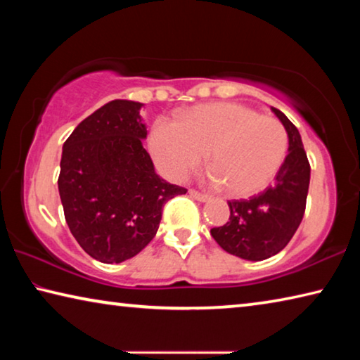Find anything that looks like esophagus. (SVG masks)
<instances>
[{"instance_id": "1", "label": "esophagus", "mask_w": 360, "mask_h": 360, "mask_svg": "<svg viewBox=\"0 0 360 360\" xmlns=\"http://www.w3.org/2000/svg\"><path fill=\"white\" fill-rule=\"evenodd\" d=\"M188 195H191V197H192L193 200H197V202H202V203L208 202V200H210V195L200 193V192H197V191H188Z\"/></svg>"}]
</instances>
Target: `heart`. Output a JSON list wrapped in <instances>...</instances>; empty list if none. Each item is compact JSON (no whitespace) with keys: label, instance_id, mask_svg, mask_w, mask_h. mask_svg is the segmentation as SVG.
Instances as JSON below:
<instances>
[{"label":"heart","instance_id":"heart-1","mask_svg":"<svg viewBox=\"0 0 360 360\" xmlns=\"http://www.w3.org/2000/svg\"><path fill=\"white\" fill-rule=\"evenodd\" d=\"M283 124L238 103H208L186 109L179 122L157 117L148 148L155 165L182 181L208 152L212 181L230 197H251L271 184L288 154Z\"/></svg>","mask_w":360,"mask_h":360}]
</instances>
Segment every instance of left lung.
<instances>
[{"instance_id":"8db88e82","label":"left lung","mask_w":360,"mask_h":360,"mask_svg":"<svg viewBox=\"0 0 360 360\" xmlns=\"http://www.w3.org/2000/svg\"><path fill=\"white\" fill-rule=\"evenodd\" d=\"M289 138V152L275 184L249 200L229 202V222L211 229L224 251L245 260H265L283 251L300 225L309 187V163L297 127L276 108Z\"/></svg>"}]
</instances>
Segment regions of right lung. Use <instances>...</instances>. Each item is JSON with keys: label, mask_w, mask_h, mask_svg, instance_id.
Listing matches in <instances>:
<instances>
[{"label": "right lung", "mask_w": 360, "mask_h": 360, "mask_svg": "<svg viewBox=\"0 0 360 360\" xmlns=\"http://www.w3.org/2000/svg\"><path fill=\"white\" fill-rule=\"evenodd\" d=\"M143 103L112 100L79 124L63 144L58 192L66 224L85 252L120 264L149 245L168 200L187 188L155 173L144 149Z\"/></svg>", "instance_id": "right-lung-1"}]
</instances>
